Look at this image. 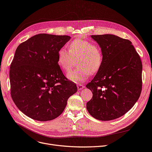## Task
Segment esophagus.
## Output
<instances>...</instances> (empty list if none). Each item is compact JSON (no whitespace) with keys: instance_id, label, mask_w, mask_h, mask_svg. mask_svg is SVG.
<instances>
[{"instance_id":"1","label":"esophagus","mask_w":152,"mask_h":152,"mask_svg":"<svg viewBox=\"0 0 152 152\" xmlns=\"http://www.w3.org/2000/svg\"><path fill=\"white\" fill-rule=\"evenodd\" d=\"M77 89L81 91V89H83V88H84V86L83 84H79L77 85Z\"/></svg>"}]
</instances>
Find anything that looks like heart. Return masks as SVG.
<instances>
[{
	"instance_id": "b5f03b06",
	"label": "heart",
	"mask_w": 152,
	"mask_h": 152,
	"mask_svg": "<svg viewBox=\"0 0 152 152\" xmlns=\"http://www.w3.org/2000/svg\"><path fill=\"white\" fill-rule=\"evenodd\" d=\"M78 61L79 68L71 71L66 76L69 80L76 83L84 81L89 74L97 73L103 61L101 48L87 40L78 39L69 45V50L61 47L58 51L57 63L65 72L69 71Z\"/></svg>"
}]
</instances>
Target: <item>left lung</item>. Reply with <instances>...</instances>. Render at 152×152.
Wrapping results in <instances>:
<instances>
[{
  "mask_svg": "<svg viewBox=\"0 0 152 152\" xmlns=\"http://www.w3.org/2000/svg\"><path fill=\"white\" fill-rule=\"evenodd\" d=\"M91 37L100 47L103 61L97 75L86 85L93 94L86 108L95 119L113 120L126 113L140 97L141 60L129 40L113 34Z\"/></svg>",
  "mask_w": 152,
  "mask_h": 152,
  "instance_id": "8db88e82",
  "label": "left lung"
}]
</instances>
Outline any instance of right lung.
<instances>
[{"label":"right lung","instance_id":"add662e5","mask_svg":"<svg viewBox=\"0 0 152 152\" xmlns=\"http://www.w3.org/2000/svg\"><path fill=\"white\" fill-rule=\"evenodd\" d=\"M69 36L39 34L20 44L10 65L11 96L24 114L39 121H50L65 110L77 92L58 65V51Z\"/></svg>","mask_w":152,"mask_h":152}]
</instances>
